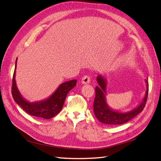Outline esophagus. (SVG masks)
<instances>
[{"instance_id": "34e87169", "label": "esophagus", "mask_w": 161, "mask_h": 161, "mask_svg": "<svg viewBox=\"0 0 161 161\" xmlns=\"http://www.w3.org/2000/svg\"><path fill=\"white\" fill-rule=\"evenodd\" d=\"M81 82L83 85L88 84L90 82V77L89 76H85L82 78Z\"/></svg>"}]
</instances>
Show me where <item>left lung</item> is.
Instances as JSON below:
<instances>
[{
	"instance_id": "1",
	"label": "left lung",
	"mask_w": 161,
	"mask_h": 161,
	"mask_svg": "<svg viewBox=\"0 0 161 161\" xmlns=\"http://www.w3.org/2000/svg\"><path fill=\"white\" fill-rule=\"evenodd\" d=\"M98 85L95 87V98L93 103L94 114L100 122L107 125H116L128 122L142 111L147 103L148 92V81L145 80L147 90L143 99L137 107L127 112H121L112 109L106 100L108 81L102 75L97 76Z\"/></svg>"
}]
</instances>
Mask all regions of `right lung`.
I'll return each mask as SVG.
<instances>
[{
    "label": "right lung",
    "instance_id": "1",
    "mask_svg": "<svg viewBox=\"0 0 161 161\" xmlns=\"http://www.w3.org/2000/svg\"><path fill=\"white\" fill-rule=\"evenodd\" d=\"M17 61V58L15 62L12 86V95L14 101L28 114L46 119L52 118L62 110L67 94L76 86L77 80L75 79L63 82L47 98L42 101L30 102L22 96L17 86L15 80Z\"/></svg>",
    "mask_w": 161,
    "mask_h": 161
}]
</instances>
